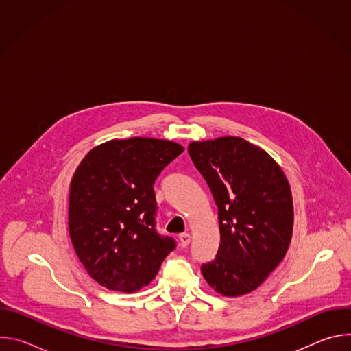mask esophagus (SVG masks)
<instances>
[{
  "label": "esophagus",
  "mask_w": 351,
  "mask_h": 351,
  "mask_svg": "<svg viewBox=\"0 0 351 351\" xmlns=\"http://www.w3.org/2000/svg\"><path fill=\"white\" fill-rule=\"evenodd\" d=\"M190 240H191L190 233H182V234L179 236V244H180V247H187L189 243H190Z\"/></svg>",
  "instance_id": "1"
}]
</instances>
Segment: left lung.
<instances>
[{"mask_svg": "<svg viewBox=\"0 0 351 351\" xmlns=\"http://www.w3.org/2000/svg\"><path fill=\"white\" fill-rule=\"evenodd\" d=\"M189 154L218 207L221 243L202 274L225 297L247 294L287 253L294 221L289 180L265 149L241 137L191 141Z\"/></svg>", "mask_w": 351, "mask_h": 351, "instance_id": "left-lung-1", "label": "left lung"}]
</instances>
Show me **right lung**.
<instances>
[{"label":"right lung","mask_w":351,"mask_h":351,"mask_svg":"<svg viewBox=\"0 0 351 351\" xmlns=\"http://www.w3.org/2000/svg\"><path fill=\"white\" fill-rule=\"evenodd\" d=\"M160 138L110 140L86 154L71 180L69 236L87 274L101 286L133 293L152 282L175 248L156 230L154 182L183 153Z\"/></svg>","instance_id":"add662e5"}]
</instances>
